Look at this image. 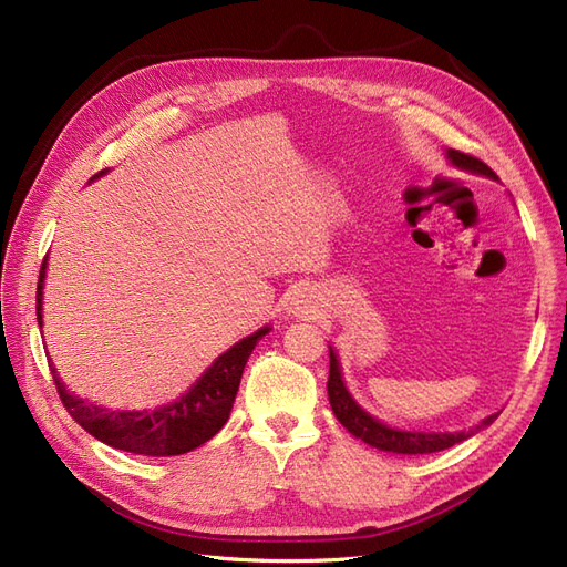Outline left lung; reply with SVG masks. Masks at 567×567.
Returning a JSON list of instances; mask_svg holds the SVG:
<instances>
[{
    "label": "left lung",
    "instance_id": "left-lung-1",
    "mask_svg": "<svg viewBox=\"0 0 567 567\" xmlns=\"http://www.w3.org/2000/svg\"><path fill=\"white\" fill-rule=\"evenodd\" d=\"M447 158L461 169H471V173L487 175V177L496 179L494 169L487 163L471 156V153L450 148ZM326 390H329V402H331L336 419L348 427V433H352L359 440H364L375 450L394 452V454H433V452L450 450V447H454V444L471 437L473 433L480 431V427L489 425L496 419V414H494V416L485 419L477 427H473V431H461V433H416V431H398V427H388L381 421L371 419L367 411L350 398V392L346 390V385H342L340 367H338V359H336L333 350H331L329 383H326Z\"/></svg>",
    "mask_w": 567,
    "mask_h": 567
}]
</instances>
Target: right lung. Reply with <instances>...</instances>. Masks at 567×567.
<instances>
[{
	"label": "right lung",
	"instance_id": "1",
	"mask_svg": "<svg viewBox=\"0 0 567 567\" xmlns=\"http://www.w3.org/2000/svg\"><path fill=\"white\" fill-rule=\"evenodd\" d=\"M47 257L40 267L38 281V321L42 323V281H44ZM269 329H260L257 333L236 342L225 354H219L213 367L205 371L194 388H188L179 400L163 404L158 409L144 411H113L106 406H96L71 394L59 381L54 364H49L59 400L84 431L92 437L111 444L113 450H123L144 456H177L186 454L203 442H208L221 425L227 423L231 406L241 383L244 367L250 352L255 350Z\"/></svg>",
	"mask_w": 567,
	"mask_h": 567
}]
</instances>
